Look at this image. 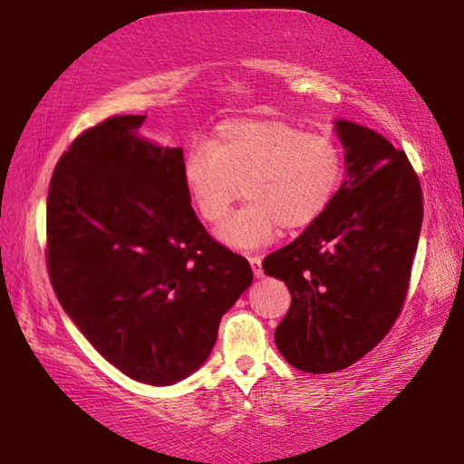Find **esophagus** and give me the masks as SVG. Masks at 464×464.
Here are the masks:
<instances>
[{
    "instance_id": "obj_1",
    "label": "esophagus",
    "mask_w": 464,
    "mask_h": 464,
    "mask_svg": "<svg viewBox=\"0 0 464 464\" xmlns=\"http://www.w3.org/2000/svg\"><path fill=\"white\" fill-rule=\"evenodd\" d=\"M249 265H251V269H254V275H256L257 278L263 276V266H261V257H259V256L249 257Z\"/></svg>"
}]
</instances>
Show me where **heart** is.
I'll list each match as a JSON object with an SVG mask.
<instances>
[{"label": "heart", "instance_id": "obj_1", "mask_svg": "<svg viewBox=\"0 0 464 464\" xmlns=\"http://www.w3.org/2000/svg\"><path fill=\"white\" fill-rule=\"evenodd\" d=\"M344 174V154L331 135L307 133L280 120H230L195 149L184 184L198 215L218 224L242 195L247 203L222 224L218 237L236 249L269 244L276 230H300L325 213Z\"/></svg>", "mask_w": 464, "mask_h": 464}]
</instances>
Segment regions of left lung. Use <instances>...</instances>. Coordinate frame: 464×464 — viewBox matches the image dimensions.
Returning <instances> with one entry per match:
<instances>
[{"label": "left lung", "mask_w": 464, "mask_h": 464, "mask_svg": "<svg viewBox=\"0 0 464 464\" xmlns=\"http://www.w3.org/2000/svg\"><path fill=\"white\" fill-rule=\"evenodd\" d=\"M346 179L315 222L263 259L285 280L288 314L275 343L305 373L341 372L385 339L402 312L424 218L404 150L358 123L336 121Z\"/></svg>", "instance_id": "1"}]
</instances>
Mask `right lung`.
<instances>
[{
	"label": "right lung",
	"mask_w": 464,
	"mask_h": 464,
	"mask_svg": "<svg viewBox=\"0 0 464 464\" xmlns=\"http://www.w3.org/2000/svg\"><path fill=\"white\" fill-rule=\"evenodd\" d=\"M145 116L82 131L52 174L46 265L65 314L110 363L170 385L208 358L251 266L210 236L184 184V152L139 137Z\"/></svg>",
	"instance_id": "1"
}]
</instances>
